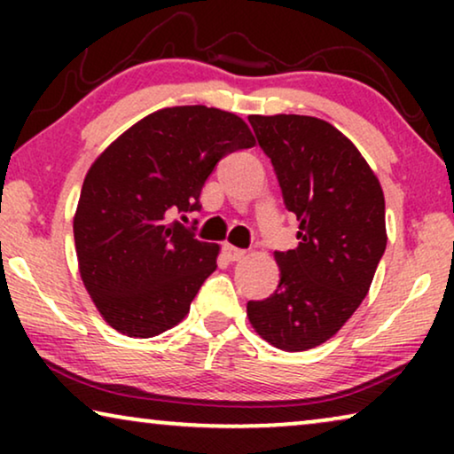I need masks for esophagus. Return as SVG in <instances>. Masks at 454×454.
<instances>
[{
	"mask_svg": "<svg viewBox=\"0 0 454 454\" xmlns=\"http://www.w3.org/2000/svg\"><path fill=\"white\" fill-rule=\"evenodd\" d=\"M223 254H225V256L231 260V262H235V260H241L246 256V250H239V247H235L231 244H225V246H223Z\"/></svg>",
	"mask_w": 454,
	"mask_h": 454,
	"instance_id": "esophagus-1",
	"label": "esophagus"
}]
</instances>
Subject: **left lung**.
I'll return each instance as SVG.
<instances>
[{"label": "left lung", "mask_w": 454, "mask_h": 454, "mask_svg": "<svg viewBox=\"0 0 454 454\" xmlns=\"http://www.w3.org/2000/svg\"><path fill=\"white\" fill-rule=\"evenodd\" d=\"M247 120L300 221V246L275 252L277 291L247 301V318L277 349L306 351L334 337L368 295L387 250L384 194L362 153L328 121L285 114Z\"/></svg>", "instance_id": "8db88e82"}]
</instances>
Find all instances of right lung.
Masks as SVG:
<instances>
[{"label": "right lung", "mask_w": 454, "mask_h": 454, "mask_svg": "<svg viewBox=\"0 0 454 454\" xmlns=\"http://www.w3.org/2000/svg\"><path fill=\"white\" fill-rule=\"evenodd\" d=\"M254 145L235 114L184 105L146 115L98 154L80 192L74 241L80 278L111 328L148 339L188 316L221 247L176 216L200 210L215 165Z\"/></svg>", "instance_id": "right-lung-1"}]
</instances>
